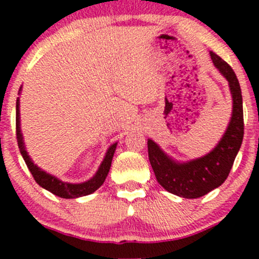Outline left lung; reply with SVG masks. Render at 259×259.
<instances>
[{
  "label": "left lung",
  "mask_w": 259,
  "mask_h": 259,
  "mask_svg": "<svg viewBox=\"0 0 259 259\" xmlns=\"http://www.w3.org/2000/svg\"><path fill=\"white\" fill-rule=\"evenodd\" d=\"M213 64L227 79L233 100V111L222 139L207 154L187 162L168 156L153 140H147L148 158L158 183L170 194L184 198H198L227 180L243 139L242 95L239 80L227 62L209 52Z\"/></svg>",
  "instance_id": "obj_1"
}]
</instances>
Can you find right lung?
Masks as SVG:
<instances>
[{
	"label": "right lung",
	"mask_w": 259,
	"mask_h": 259,
	"mask_svg": "<svg viewBox=\"0 0 259 259\" xmlns=\"http://www.w3.org/2000/svg\"><path fill=\"white\" fill-rule=\"evenodd\" d=\"M22 91V88L19 89V94ZM20 101L19 97L17 99V106H16V129H17V140H18V147H19L20 153H22L23 158H24L26 165H28L29 170L34 177V179L36 183L44 189H46L47 191L52 192L53 195L58 196V197L62 198H78L82 197V196H88L92 194V192L96 191L99 187L105 183L107 175H108L109 169H111L112 159L113 156H114L115 148H117L118 142H114V144L109 146L108 150L103 157V160L101 162L99 169L95 173L92 178L89 180L84 181V183L79 184H73V183H67V181L59 180L57 177L55 175L47 173L37 167L32 159L30 158L28 152H26L24 139H23L22 129H20V111H19Z\"/></svg>",
	"instance_id": "1"
}]
</instances>
